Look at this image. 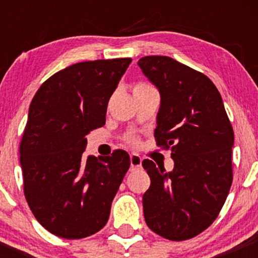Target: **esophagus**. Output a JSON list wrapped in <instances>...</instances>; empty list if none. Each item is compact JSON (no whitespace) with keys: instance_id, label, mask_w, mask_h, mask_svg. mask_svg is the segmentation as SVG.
Returning <instances> with one entry per match:
<instances>
[{"instance_id":"obj_1","label":"esophagus","mask_w":258,"mask_h":258,"mask_svg":"<svg viewBox=\"0 0 258 258\" xmlns=\"http://www.w3.org/2000/svg\"><path fill=\"white\" fill-rule=\"evenodd\" d=\"M130 161H131L132 170H135V168H139L142 166V158L138 155V154H131V155H130Z\"/></svg>"}]
</instances>
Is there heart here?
<instances>
[{
  "label": "heart",
  "mask_w": 258,
  "mask_h": 258,
  "mask_svg": "<svg viewBox=\"0 0 258 258\" xmlns=\"http://www.w3.org/2000/svg\"><path fill=\"white\" fill-rule=\"evenodd\" d=\"M148 90H154L150 85H147V84H138L135 86V88H133V92L136 91H148ZM130 142L131 143H136V139L135 138H130Z\"/></svg>",
  "instance_id": "b5f03b06"
}]
</instances>
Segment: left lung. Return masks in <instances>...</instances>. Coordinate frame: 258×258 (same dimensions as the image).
Masks as SVG:
<instances>
[{"mask_svg": "<svg viewBox=\"0 0 258 258\" xmlns=\"http://www.w3.org/2000/svg\"><path fill=\"white\" fill-rule=\"evenodd\" d=\"M138 67L159 90L160 109L154 136L171 148L173 170L142 162L149 174L143 195L148 227L168 240L197 236L212 224L233 180L234 132L214 82L165 55H148Z\"/></svg>", "mask_w": 258, "mask_h": 258, "instance_id": "obj_1", "label": "left lung"}]
</instances>
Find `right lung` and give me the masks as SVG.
I'll return each instance as SVG.
<instances>
[{"instance_id": "1", "label": "right lung", "mask_w": 258, "mask_h": 258, "mask_svg": "<svg viewBox=\"0 0 258 258\" xmlns=\"http://www.w3.org/2000/svg\"><path fill=\"white\" fill-rule=\"evenodd\" d=\"M131 58L82 61L44 81L29 108L20 143L24 194L54 235L81 239L102 229L128 170L130 155L82 159L92 130L105 125L108 102Z\"/></svg>"}]
</instances>
